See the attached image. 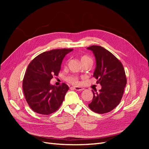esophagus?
<instances>
[{"mask_svg": "<svg viewBox=\"0 0 149 149\" xmlns=\"http://www.w3.org/2000/svg\"><path fill=\"white\" fill-rule=\"evenodd\" d=\"M73 88L76 90V91H82V90L84 89L83 88H81V87H79V86H74Z\"/></svg>", "mask_w": 149, "mask_h": 149, "instance_id": "obj_1", "label": "esophagus"}]
</instances>
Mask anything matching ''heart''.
<instances>
[{
    "label": "heart",
    "instance_id": "b5f03b06",
    "mask_svg": "<svg viewBox=\"0 0 149 149\" xmlns=\"http://www.w3.org/2000/svg\"><path fill=\"white\" fill-rule=\"evenodd\" d=\"M81 61L82 64L84 63H87V62H91L93 63V61L91 60V58L88 56H83L81 58ZM66 80L67 81H68L70 83H72L73 84H78L79 81L78 77H76L75 76H69L66 77Z\"/></svg>",
    "mask_w": 149,
    "mask_h": 149
}]
</instances>
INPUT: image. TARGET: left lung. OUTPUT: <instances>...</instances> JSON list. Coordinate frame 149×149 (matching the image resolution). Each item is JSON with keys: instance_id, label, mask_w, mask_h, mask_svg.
Masks as SVG:
<instances>
[{"instance_id": "1", "label": "left lung", "mask_w": 149, "mask_h": 149, "mask_svg": "<svg viewBox=\"0 0 149 149\" xmlns=\"http://www.w3.org/2000/svg\"><path fill=\"white\" fill-rule=\"evenodd\" d=\"M96 58V66L93 76L96 83L101 85L97 92L92 90L93 97L88 106L98 114H104L113 110L120 103L127 83L125 70L122 63L113 54L101 46L87 48Z\"/></svg>"}]
</instances>
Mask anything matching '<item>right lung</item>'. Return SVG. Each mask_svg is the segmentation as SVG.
<instances>
[{
	"label": "right lung",
	"instance_id": "add662e5",
	"mask_svg": "<svg viewBox=\"0 0 149 149\" xmlns=\"http://www.w3.org/2000/svg\"><path fill=\"white\" fill-rule=\"evenodd\" d=\"M73 49H55L43 52L31 61L23 79V91L30 108L40 114L55 112L64 100L69 87L50 84L53 76H58L63 60Z\"/></svg>",
	"mask_w": 149,
	"mask_h": 149
}]
</instances>
